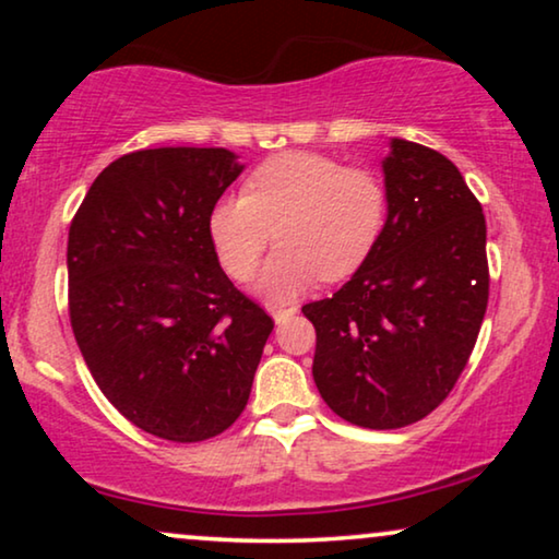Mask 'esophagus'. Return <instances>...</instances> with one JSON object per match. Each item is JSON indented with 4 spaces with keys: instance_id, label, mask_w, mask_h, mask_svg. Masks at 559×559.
I'll use <instances>...</instances> for the list:
<instances>
[{
    "instance_id": "esophagus-1",
    "label": "esophagus",
    "mask_w": 559,
    "mask_h": 559,
    "mask_svg": "<svg viewBox=\"0 0 559 559\" xmlns=\"http://www.w3.org/2000/svg\"><path fill=\"white\" fill-rule=\"evenodd\" d=\"M272 312V318H274V323H285V320H289L297 312V308H272L270 310Z\"/></svg>"
}]
</instances>
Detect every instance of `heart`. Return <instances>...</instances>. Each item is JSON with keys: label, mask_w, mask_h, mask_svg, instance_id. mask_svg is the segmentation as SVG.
<instances>
[{"label": "heart", "mask_w": 559, "mask_h": 559, "mask_svg": "<svg viewBox=\"0 0 559 559\" xmlns=\"http://www.w3.org/2000/svg\"><path fill=\"white\" fill-rule=\"evenodd\" d=\"M386 218V188L377 173L346 167L316 152H287L254 170L247 193L211 209L209 231L221 264L247 280L272 241L277 251L254 289L272 302L295 300L312 282L354 274L371 254Z\"/></svg>", "instance_id": "1"}]
</instances>
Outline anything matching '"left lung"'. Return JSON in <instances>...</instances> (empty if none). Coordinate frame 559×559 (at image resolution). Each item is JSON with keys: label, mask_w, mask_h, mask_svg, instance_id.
Instances as JSON below:
<instances>
[{"label": "left lung", "mask_w": 559, "mask_h": 559, "mask_svg": "<svg viewBox=\"0 0 559 559\" xmlns=\"http://www.w3.org/2000/svg\"><path fill=\"white\" fill-rule=\"evenodd\" d=\"M386 221L333 297L308 302L312 379L335 415L394 430L430 415L476 346L488 305L486 218L445 155L394 140L381 159Z\"/></svg>", "instance_id": "1"}]
</instances>
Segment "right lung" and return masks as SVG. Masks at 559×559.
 <instances>
[{"mask_svg":"<svg viewBox=\"0 0 559 559\" xmlns=\"http://www.w3.org/2000/svg\"><path fill=\"white\" fill-rule=\"evenodd\" d=\"M243 165L224 147L114 159L68 231L75 343L140 430L198 442L236 423L272 318L221 270L209 216Z\"/></svg>","mask_w":559,"mask_h":559,"instance_id":"add662e5","label":"right lung"}]
</instances>
